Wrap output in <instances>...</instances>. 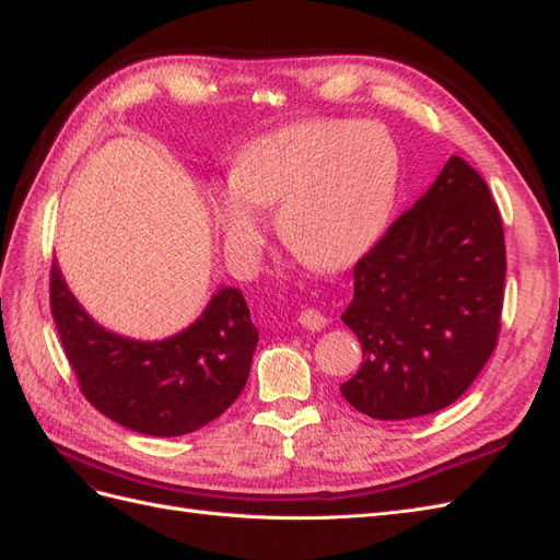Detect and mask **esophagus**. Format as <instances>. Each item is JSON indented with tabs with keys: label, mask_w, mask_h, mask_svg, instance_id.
<instances>
[{
	"label": "esophagus",
	"mask_w": 560,
	"mask_h": 560,
	"mask_svg": "<svg viewBox=\"0 0 560 560\" xmlns=\"http://www.w3.org/2000/svg\"><path fill=\"white\" fill-rule=\"evenodd\" d=\"M299 322H301V327H306L311 331H319L322 327L327 325V317L322 315L317 308H303L299 313Z\"/></svg>",
	"instance_id": "34e87169"
}]
</instances>
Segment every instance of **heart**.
<instances>
[{"label":"heart","mask_w":560,"mask_h":560,"mask_svg":"<svg viewBox=\"0 0 560 560\" xmlns=\"http://www.w3.org/2000/svg\"><path fill=\"white\" fill-rule=\"evenodd\" d=\"M395 186V147L376 128L299 124L241 151L214 212L231 241L249 243L261 229L257 208L280 202L282 243L315 268H346L378 241Z\"/></svg>","instance_id":"obj_1"}]
</instances>
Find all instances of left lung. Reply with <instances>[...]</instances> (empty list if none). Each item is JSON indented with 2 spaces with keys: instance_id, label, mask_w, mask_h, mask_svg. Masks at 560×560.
I'll use <instances>...</instances> for the list:
<instances>
[{
  "instance_id": "1",
  "label": "left lung",
  "mask_w": 560,
  "mask_h": 560,
  "mask_svg": "<svg viewBox=\"0 0 560 560\" xmlns=\"http://www.w3.org/2000/svg\"><path fill=\"white\" fill-rule=\"evenodd\" d=\"M352 276L341 319L364 362L341 385L346 401L369 418L406 420L463 397L502 325L504 229L483 177L451 156Z\"/></svg>"
}]
</instances>
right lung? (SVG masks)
Returning <instances> with one entry per match:
<instances>
[{
	"label": "right lung",
	"mask_w": 560,
	"mask_h": 560,
	"mask_svg": "<svg viewBox=\"0 0 560 560\" xmlns=\"http://www.w3.org/2000/svg\"><path fill=\"white\" fill-rule=\"evenodd\" d=\"M50 315L79 381L100 413L149 436H182L222 416L249 376L259 334L245 296L226 287L189 329L132 341L89 317L50 264Z\"/></svg>",
	"instance_id": "obj_1"
}]
</instances>
